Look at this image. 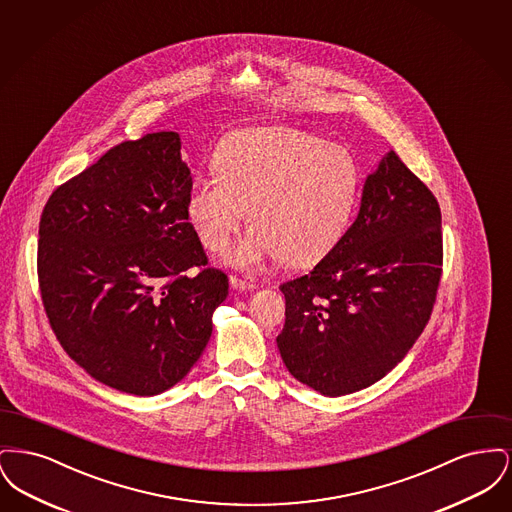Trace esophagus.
<instances>
[{
	"mask_svg": "<svg viewBox=\"0 0 512 512\" xmlns=\"http://www.w3.org/2000/svg\"><path fill=\"white\" fill-rule=\"evenodd\" d=\"M230 284H232V288H236V290H242V292H251V290H255L257 288V284L253 282V280H247V278H242V276H230Z\"/></svg>",
	"mask_w": 512,
	"mask_h": 512,
	"instance_id": "1",
	"label": "esophagus"
}]
</instances>
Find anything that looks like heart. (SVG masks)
Listing matches in <instances>:
<instances>
[{
	"label": "heart",
	"mask_w": 512,
	"mask_h": 512,
	"mask_svg": "<svg viewBox=\"0 0 512 512\" xmlns=\"http://www.w3.org/2000/svg\"><path fill=\"white\" fill-rule=\"evenodd\" d=\"M213 171L195 178L188 219L203 245L220 253L249 209L255 226L230 253L240 268L278 257L295 267L317 263L340 244L361 188L349 149L288 126L228 134L213 155Z\"/></svg>",
	"instance_id": "b5f03b06"
}]
</instances>
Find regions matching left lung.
Here are the masks:
<instances>
[{
  "label": "left lung",
  "mask_w": 512,
  "mask_h": 512,
  "mask_svg": "<svg viewBox=\"0 0 512 512\" xmlns=\"http://www.w3.org/2000/svg\"><path fill=\"white\" fill-rule=\"evenodd\" d=\"M441 265L438 199L388 151L340 244L280 286L286 324L276 343L293 378L328 397L384 378L426 328Z\"/></svg>",
  "instance_id": "1"
}]
</instances>
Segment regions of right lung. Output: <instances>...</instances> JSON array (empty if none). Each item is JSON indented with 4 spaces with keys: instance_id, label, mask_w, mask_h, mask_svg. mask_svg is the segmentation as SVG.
Here are the masks:
<instances>
[{
    "instance_id": "right-lung-1",
    "label": "right lung",
    "mask_w": 512,
    "mask_h": 512,
    "mask_svg": "<svg viewBox=\"0 0 512 512\" xmlns=\"http://www.w3.org/2000/svg\"><path fill=\"white\" fill-rule=\"evenodd\" d=\"M190 188L180 136L155 132L109 149L44 207L38 282L51 330L109 388L163 393L211 338L228 276L207 267Z\"/></svg>"
}]
</instances>
